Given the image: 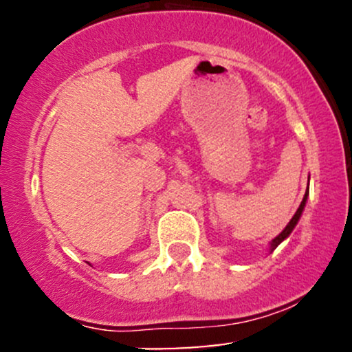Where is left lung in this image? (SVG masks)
Returning <instances> with one entry per match:
<instances>
[{
    "instance_id": "8db88e82",
    "label": "left lung",
    "mask_w": 352,
    "mask_h": 352,
    "mask_svg": "<svg viewBox=\"0 0 352 352\" xmlns=\"http://www.w3.org/2000/svg\"><path fill=\"white\" fill-rule=\"evenodd\" d=\"M308 195H309V188H308V190H306V193H305V197H302V201H301L300 208H298V210H296V213H294V215H293V218H292V220H289V223H288V225H286V228H285V230H283V232L280 233V235H278V236H276V238H274V240L272 241V252H273V250H274V248H276V246H278V245H280V243H281V241H283V240H285V238H286V236H289V233H292V232H293V228H294V227H296L298 220H300V217H301V213H302V208H305V205H306V199H308Z\"/></svg>"
}]
</instances>
